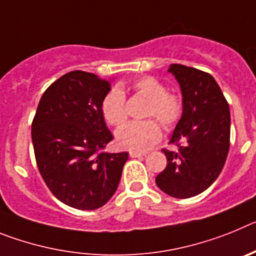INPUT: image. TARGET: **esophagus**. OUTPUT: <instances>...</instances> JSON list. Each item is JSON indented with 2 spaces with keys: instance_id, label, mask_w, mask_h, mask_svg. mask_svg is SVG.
<instances>
[{
  "instance_id": "esophagus-1",
  "label": "esophagus",
  "mask_w": 256,
  "mask_h": 256,
  "mask_svg": "<svg viewBox=\"0 0 256 256\" xmlns=\"http://www.w3.org/2000/svg\"><path fill=\"white\" fill-rule=\"evenodd\" d=\"M148 152H141V151H130V158H141V156H146Z\"/></svg>"
}]
</instances>
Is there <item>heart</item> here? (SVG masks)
<instances>
[{"instance_id":"heart-1","label":"heart","mask_w":256,"mask_h":256,"mask_svg":"<svg viewBox=\"0 0 256 256\" xmlns=\"http://www.w3.org/2000/svg\"><path fill=\"white\" fill-rule=\"evenodd\" d=\"M132 90L148 101L146 118H156L164 126L177 124L182 116L183 104L178 94L168 92L159 79L141 76L132 83ZM102 116L110 126H119L126 120V97L119 88L108 91L101 102ZM162 138V130L155 120L130 122L122 126L115 134L118 146L132 151H146Z\"/></svg>"}]
</instances>
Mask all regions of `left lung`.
<instances>
[{
	"mask_svg": "<svg viewBox=\"0 0 256 256\" xmlns=\"http://www.w3.org/2000/svg\"><path fill=\"white\" fill-rule=\"evenodd\" d=\"M168 72L180 83L183 110L170 138L178 151L162 150L166 168L155 180L166 195L188 198L209 188L224 166L230 106L210 74L180 64H172Z\"/></svg>",
	"mask_w": 256,
	"mask_h": 256,
	"instance_id": "left-lung-1",
	"label": "left lung"
}]
</instances>
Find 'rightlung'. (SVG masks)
Returning a JSON list of instances; mask_svg holds the SVG:
<instances>
[{
	"label": "right lung",
	"mask_w": 256,
	"mask_h": 256,
	"mask_svg": "<svg viewBox=\"0 0 256 256\" xmlns=\"http://www.w3.org/2000/svg\"><path fill=\"white\" fill-rule=\"evenodd\" d=\"M110 87L92 73L70 72L44 91L32 123L40 176L56 198L79 210L112 198L128 160L126 152L101 151L112 140L101 112Z\"/></svg>",
	"instance_id": "1"
}]
</instances>
